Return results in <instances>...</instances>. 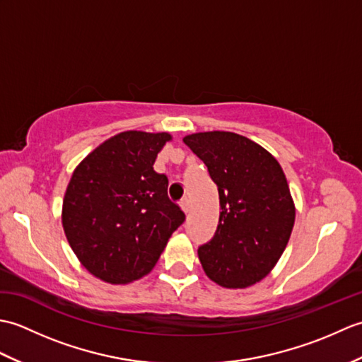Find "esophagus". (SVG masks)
<instances>
[{
    "mask_svg": "<svg viewBox=\"0 0 362 362\" xmlns=\"http://www.w3.org/2000/svg\"><path fill=\"white\" fill-rule=\"evenodd\" d=\"M180 206H182V210H183V211H185V213H189V210H191V204H189V201H188L187 197H185V199H182Z\"/></svg>",
    "mask_w": 362,
    "mask_h": 362,
    "instance_id": "esophagus-1",
    "label": "esophagus"
}]
</instances>
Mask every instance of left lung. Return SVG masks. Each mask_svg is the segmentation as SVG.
Wrapping results in <instances>:
<instances>
[{"instance_id": "obj_1", "label": "left lung", "mask_w": 362, "mask_h": 362, "mask_svg": "<svg viewBox=\"0 0 362 362\" xmlns=\"http://www.w3.org/2000/svg\"><path fill=\"white\" fill-rule=\"evenodd\" d=\"M219 191V224L197 250L209 279L219 286L247 288L271 272L286 249L296 206L283 169L255 141L233 132L183 138Z\"/></svg>"}]
</instances>
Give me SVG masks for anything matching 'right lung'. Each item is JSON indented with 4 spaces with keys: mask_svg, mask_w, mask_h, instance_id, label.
<instances>
[{
    "mask_svg": "<svg viewBox=\"0 0 362 362\" xmlns=\"http://www.w3.org/2000/svg\"><path fill=\"white\" fill-rule=\"evenodd\" d=\"M166 132L127 130L99 144L74 169L62 226L90 274L112 284L152 271L185 213L168 197V177L153 171Z\"/></svg>",
    "mask_w": 362,
    "mask_h": 362,
    "instance_id": "add662e5",
    "label": "right lung"
}]
</instances>
